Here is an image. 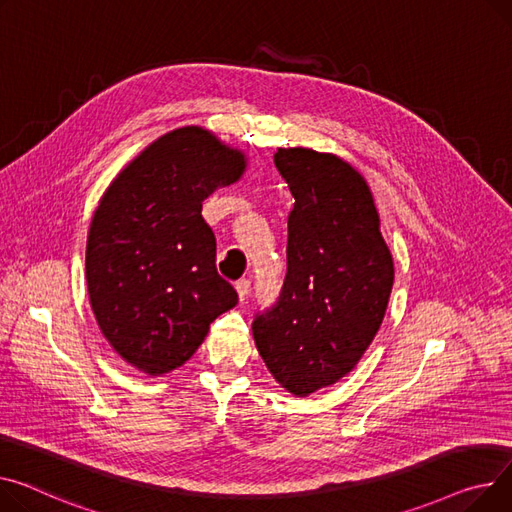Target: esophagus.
I'll list each match as a JSON object with an SVG mask.
<instances>
[{
  "label": "esophagus",
  "mask_w": 512,
  "mask_h": 512,
  "mask_svg": "<svg viewBox=\"0 0 512 512\" xmlns=\"http://www.w3.org/2000/svg\"><path fill=\"white\" fill-rule=\"evenodd\" d=\"M234 288H236V294H238V298H241V302H245L249 292H251V282L249 280H238L234 284Z\"/></svg>",
  "instance_id": "obj_1"
}]
</instances>
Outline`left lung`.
<instances>
[{"instance_id": "1", "label": "left lung", "mask_w": 512, "mask_h": 512, "mask_svg": "<svg viewBox=\"0 0 512 512\" xmlns=\"http://www.w3.org/2000/svg\"><path fill=\"white\" fill-rule=\"evenodd\" d=\"M294 197L280 300L253 321L259 356L292 395L337 383L377 335L395 267L368 183L335 154L280 148Z\"/></svg>"}]
</instances>
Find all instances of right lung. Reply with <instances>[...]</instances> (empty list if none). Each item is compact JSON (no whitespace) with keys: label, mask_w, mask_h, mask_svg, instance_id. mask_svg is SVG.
I'll return each instance as SVG.
<instances>
[{"label":"right lung","mask_w":512,"mask_h":512,"mask_svg":"<svg viewBox=\"0 0 512 512\" xmlns=\"http://www.w3.org/2000/svg\"><path fill=\"white\" fill-rule=\"evenodd\" d=\"M245 168V152L187 125L144 148L98 201L86 241L92 313L113 350L150 377L183 366L238 302L216 271L201 203Z\"/></svg>","instance_id":"obj_1"}]
</instances>
